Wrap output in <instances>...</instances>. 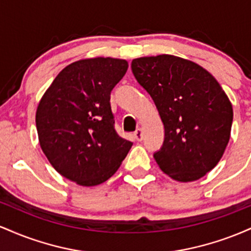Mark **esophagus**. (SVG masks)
<instances>
[{"label":"esophagus","mask_w":251,"mask_h":251,"mask_svg":"<svg viewBox=\"0 0 251 251\" xmlns=\"http://www.w3.org/2000/svg\"><path fill=\"white\" fill-rule=\"evenodd\" d=\"M134 139L135 140H138V142H142V139H143V132H142V129L140 128H138L137 131L134 132Z\"/></svg>","instance_id":"34e87169"}]
</instances>
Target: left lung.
<instances>
[{
	"instance_id": "left-lung-1",
	"label": "left lung",
	"mask_w": 251,
	"mask_h": 251,
	"mask_svg": "<svg viewBox=\"0 0 251 251\" xmlns=\"http://www.w3.org/2000/svg\"><path fill=\"white\" fill-rule=\"evenodd\" d=\"M131 68L164 124L163 148L154 153L160 170L183 183L204 177L230 139L232 105L226 92L201 66L179 56L137 57Z\"/></svg>"
}]
</instances>
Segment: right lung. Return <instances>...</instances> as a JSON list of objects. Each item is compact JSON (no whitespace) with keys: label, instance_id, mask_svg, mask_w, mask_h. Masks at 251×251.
Segmentation results:
<instances>
[{"label":"right lung","instance_id":"obj_1","mask_svg":"<svg viewBox=\"0 0 251 251\" xmlns=\"http://www.w3.org/2000/svg\"><path fill=\"white\" fill-rule=\"evenodd\" d=\"M124 59L92 57L57 74L36 109L43 153L77 185L96 186L112 177L132 144L117 134L109 96L127 71Z\"/></svg>","mask_w":251,"mask_h":251}]
</instances>
